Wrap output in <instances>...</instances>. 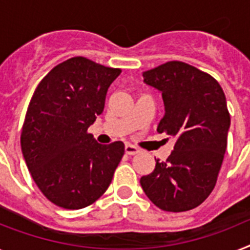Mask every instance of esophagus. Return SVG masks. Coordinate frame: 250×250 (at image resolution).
<instances>
[{"label":"esophagus","mask_w":250,"mask_h":250,"mask_svg":"<svg viewBox=\"0 0 250 250\" xmlns=\"http://www.w3.org/2000/svg\"><path fill=\"white\" fill-rule=\"evenodd\" d=\"M125 154H127V155H136V154H138V152H140V150H138L136 146H133V145H129V144L125 145Z\"/></svg>","instance_id":"esophagus-1"}]
</instances>
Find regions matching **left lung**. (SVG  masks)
Here are the masks:
<instances>
[{
	"mask_svg": "<svg viewBox=\"0 0 250 250\" xmlns=\"http://www.w3.org/2000/svg\"><path fill=\"white\" fill-rule=\"evenodd\" d=\"M144 83L161 93L165 115L159 133L175 137L167 159L140 179L159 208L182 212L200 206L212 192L228 145L230 114L220 83L208 73L171 61L144 72Z\"/></svg>",
	"mask_w": 250,
	"mask_h": 250,
	"instance_id": "left-lung-1",
	"label": "left lung"
}]
</instances>
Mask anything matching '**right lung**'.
I'll list each match as a JSON object with an SVG mask.
<instances>
[{
    "mask_svg": "<svg viewBox=\"0 0 250 250\" xmlns=\"http://www.w3.org/2000/svg\"><path fill=\"white\" fill-rule=\"evenodd\" d=\"M119 75L118 68L73 57L50 70L31 98L22 155L38 188L62 208H83L102 197L125 154L122 141L102 145L87 133Z\"/></svg>",
    "mask_w": 250,
    "mask_h": 250,
    "instance_id": "right-lung-1",
    "label": "right lung"
}]
</instances>
